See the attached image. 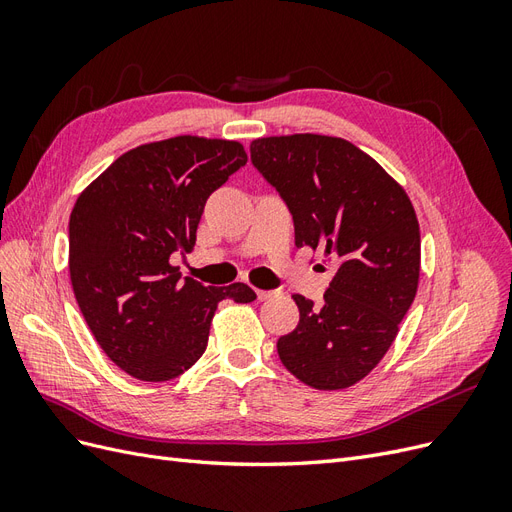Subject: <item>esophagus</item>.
<instances>
[{
    "instance_id": "34e87169",
    "label": "esophagus",
    "mask_w": 512,
    "mask_h": 512,
    "mask_svg": "<svg viewBox=\"0 0 512 512\" xmlns=\"http://www.w3.org/2000/svg\"><path fill=\"white\" fill-rule=\"evenodd\" d=\"M273 294H277L275 290H256V297H258V301H267V299H271Z\"/></svg>"
}]
</instances>
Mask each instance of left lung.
I'll return each mask as SVG.
<instances>
[{
    "mask_svg": "<svg viewBox=\"0 0 512 512\" xmlns=\"http://www.w3.org/2000/svg\"><path fill=\"white\" fill-rule=\"evenodd\" d=\"M250 153L292 215L294 245L322 250L335 271L320 305L294 294L299 324L277 339V354L307 386L348 389L380 363L414 301L421 271L414 207L344 138H256Z\"/></svg>",
    "mask_w": 512,
    "mask_h": 512,
    "instance_id": "obj_1",
    "label": "left lung"
}]
</instances>
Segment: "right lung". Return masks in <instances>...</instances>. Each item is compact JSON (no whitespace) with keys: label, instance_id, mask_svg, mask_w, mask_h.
Instances as JSON below:
<instances>
[{"label":"right lung","instance_id":"1","mask_svg":"<svg viewBox=\"0 0 512 512\" xmlns=\"http://www.w3.org/2000/svg\"><path fill=\"white\" fill-rule=\"evenodd\" d=\"M247 162L237 141L175 136L119 156L76 198L70 280L96 342L145 382L177 378L203 356L218 303H252L247 284L203 286L170 256L192 252L207 198Z\"/></svg>","mask_w":512,"mask_h":512}]
</instances>
